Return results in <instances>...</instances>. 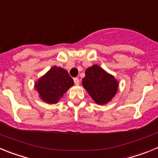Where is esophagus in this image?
I'll return each mask as SVG.
<instances>
[{
    "label": "esophagus",
    "instance_id": "34e87169",
    "mask_svg": "<svg viewBox=\"0 0 158 158\" xmlns=\"http://www.w3.org/2000/svg\"><path fill=\"white\" fill-rule=\"evenodd\" d=\"M73 81H74V84L76 85H79V83H80V81H79V79H78L77 77L73 78Z\"/></svg>",
    "mask_w": 158,
    "mask_h": 158
}]
</instances>
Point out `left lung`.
I'll return each mask as SVG.
<instances>
[{
    "mask_svg": "<svg viewBox=\"0 0 158 158\" xmlns=\"http://www.w3.org/2000/svg\"><path fill=\"white\" fill-rule=\"evenodd\" d=\"M82 85L96 104L103 105L111 101L115 96L118 83L114 76L98 65H94L86 69Z\"/></svg>",
    "mask_w": 158,
    "mask_h": 158,
    "instance_id": "left-lung-1",
    "label": "left lung"
}]
</instances>
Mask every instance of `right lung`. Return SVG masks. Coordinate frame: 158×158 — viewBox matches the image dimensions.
Masks as SVG:
<instances>
[{"label":"right lung","instance_id":"right-lung-1","mask_svg":"<svg viewBox=\"0 0 158 158\" xmlns=\"http://www.w3.org/2000/svg\"><path fill=\"white\" fill-rule=\"evenodd\" d=\"M73 84V80L65 69L53 66L35 82V89L43 101L52 104L58 103Z\"/></svg>","mask_w":158,"mask_h":158}]
</instances>
